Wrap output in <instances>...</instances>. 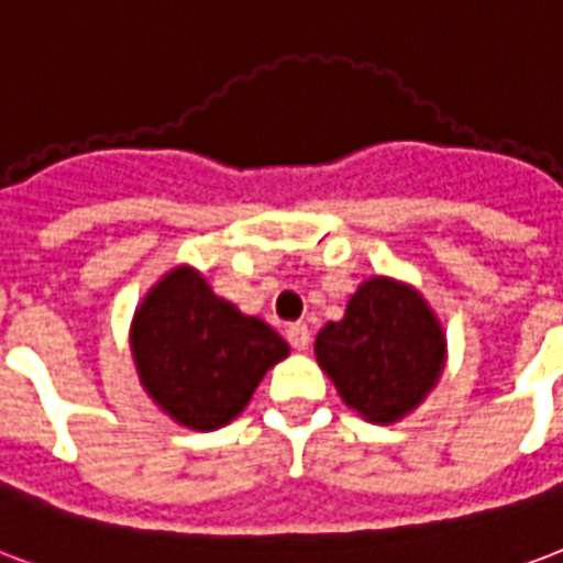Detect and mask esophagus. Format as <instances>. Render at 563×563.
<instances>
[{"label": "esophagus", "instance_id": "esophagus-1", "mask_svg": "<svg viewBox=\"0 0 563 563\" xmlns=\"http://www.w3.org/2000/svg\"><path fill=\"white\" fill-rule=\"evenodd\" d=\"M286 340H289V345H292V349L303 352V349L310 345V340H313V336H310V328H307V324L295 322L286 328Z\"/></svg>", "mask_w": 563, "mask_h": 563}]
</instances>
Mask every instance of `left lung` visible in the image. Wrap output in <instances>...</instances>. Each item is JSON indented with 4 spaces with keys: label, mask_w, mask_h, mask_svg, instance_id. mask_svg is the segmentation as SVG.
<instances>
[{
    "label": "left lung",
    "mask_w": 563,
    "mask_h": 563,
    "mask_svg": "<svg viewBox=\"0 0 563 563\" xmlns=\"http://www.w3.org/2000/svg\"><path fill=\"white\" fill-rule=\"evenodd\" d=\"M316 361L349 409L390 423L418 406L444 364V334L415 289L373 277L345 307L343 322L316 336Z\"/></svg>",
    "instance_id": "8db88e82"
}]
</instances>
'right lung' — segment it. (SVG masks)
<instances>
[{
	"label": "right lung",
	"mask_w": 563,
	"mask_h": 563,
	"mask_svg": "<svg viewBox=\"0 0 563 563\" xmlns=\"http://www.w3.org/2000/svg\"><path fill=\"white\" fill-rule=\"evenodd\" d=\"M133 357L145 390L190 430L235 418L289 345L271 324L241 316L197 271L176 268L133 316Z\"/></svg>",
	"instance_id": "right-lung-1"
}]
</instances>
